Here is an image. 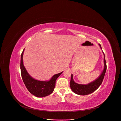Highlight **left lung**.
Wrapping results in <instances>:
<instances>
[{
    "label": "left lung",
    "mask_w": 121,
    "mask_h": 121,
    "mask_svg": "<svg viewBox=\"0 0 121 121\" xmlns=\"http://www.w3.org/2000/svg\"><path fill=\"white\" fill-rule=\"evenodd\" d=\"M99 45L100 48L102 49L100 45L99 44ZM103 53L104 54V69L100 76L95 81L87 84H80L74 82L73 79V74H71L70 86L72 91L76 94L81 95H85L90 94L96 91L102 84L107 70V63L106 60H105L104 54V52Z\"/></svg>",
    "instance_id": "obj_1"
}]
</instances>
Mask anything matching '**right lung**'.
Wrapping results in <instances>:
<instances>
[{
	"label": "right lung",
	"instance_id": "right-lung-1",
	"mask_svg": "<svg viewBox=\"0 0 121 121\" xmlns=\"http://www.w3.org/2000/svg\"><path fill=\"white\" fill-rule=\"evenodd\" d=\"M24 50L21 54V71L22 79L26 88L32 95L39 97H45L51 94L55 87L56 79L63 72L53 75L49 81H40L34 79L29 75L23 64Z\"/></svg>",
	"mask_w": 121,
	"mask_h": 121
}]
</instances>
